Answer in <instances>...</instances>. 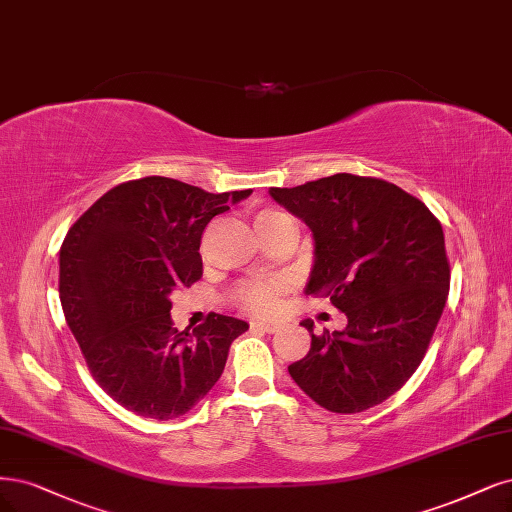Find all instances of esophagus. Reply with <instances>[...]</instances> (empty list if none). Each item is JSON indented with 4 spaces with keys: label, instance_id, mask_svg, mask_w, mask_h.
Masks as SVG:
<instances>
[{
    "label": "esophagus",
    "instance_id": "1",
    "mask_svg": "<svg viewBox=\"0 0 512 512\" xmlns=\"http://www.w3.org/2000/svg\"><path fill=\"white\" fill-rule=\"evenodd\" d=\"M252 328L273 334V332L279 330V324H275V322H252Z\"/></svg>",
    "mask_w": 512,
    "mask_h": 512
}]
</instances>
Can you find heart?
I'll return each mask as SVG.
<instances>
[{"label":"heart","instance_id":"obj_1","mask_svg":"<svg viewBox=\"0 0 512 512\" xmlns=\"http://www.w3.org/2000/svg\"><path fill=\"white\" fill-rule=\"evenodd\" d=\"M281 222H292V218L279 207H260L254 211V226L256 231L262 233L267 228H273ZM286 292V281L281 279H254L245 281L235 292L233 301L250 313L256 315H271L279 307V298Z\"/></svg>","mask_w":512,"mask_h":512}]
</instances>
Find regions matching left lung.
<instances>
[{
	"label": "left lung",
	"mask_w": 512,
	"mask_h": 512,
	"mask_svg": "<svg viewBox=\"0 0 512 512\" xmlns=\"http://www.w3.org/2000/svg\"><path fill=\"white\" fill-rule=\"evenodd\" d=\"M271 197L315 239L307 292L326 296L347 328L311 332L290 377L332 413H362L396 394L424 360L443 315L451 269L443 226L396 184L334 173Z\"/></svg>",
	"instance_id": "8db88e82"
}]
</instances>
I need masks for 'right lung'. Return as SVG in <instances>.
I'll return each mask as SVG.
<instances>
[{
    "instance_id": "obj_1",
    "label": "right lung",
    "mask_w": 512,
    "mask_h": 512,
    "mask_svg": "<svg viewBox=\"0 0 512 512\" xmlns=\"http://www.w3.org/2000/svg\"><path fill=\"white\" fill-rule=\"evenodd\" d=\"M250 192L214 195L150 175L114 186L69 228L59 254L65 320L93 379L127 411L161 421L188 413L250 328L211 313L188 334L169 313L171 294L203 275L205 226Z\"/></svg>"
}]
</instances>
